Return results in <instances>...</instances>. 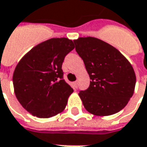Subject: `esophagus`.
Returning a JSON list of instances; mask_svg holds the SVG:
<instances>
[{
  "label": "esophagus",
  "instance_id": "esophagus-1",
  "mask_svg": "<svg viewBox=\"0 0 147 147\" xmlns=\"http://www.w3.org/2000/svg\"><path fill=\"white\" fill-rule=\"evenodd\" d=\"M74 84V87H75V89H77V85H78V82L77 81H75L73 83Z\"/></svg>",
  "mask_w": 147,
  "mask_h": 147
}]
</instances>
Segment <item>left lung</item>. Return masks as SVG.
<instances>
[{"instance_id": "obj_1", "label": "left lung", "mask_w": 147, "mask_h": 147, "mask_svg": "<svg viewBox=\"0 0 147 147\" xmlns=\"http://www.w3.org/2000/svg\"><path fill=\"white\" fill-rule=\"evenodd\" d=\"M90 78L89 87L79 96L89 113L106 116L119 112L128 104L136 84L131 63L117 49L95 37L74 40Z\"/></svg>"}]
</instances>
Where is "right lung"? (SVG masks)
Here are the masks:
<instances>
[{"label": "right lung", "mask_w": 147, "mask_h": 147, "mask_svg": "<svg viewBox=\"0 0 147 147\" xmlns=\"http://www.w3.org/2000/svg\"><path fill=\"white\" fill-rule=\"evenodd\" d=\"M75 48L68 38H52L23 56L13 75L14 94L29 113L49 118L63 111L73 89L63 80L62 65Z\"/></svg>", "instance_id": "1"}]
</instances>
